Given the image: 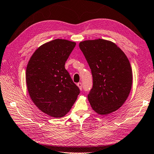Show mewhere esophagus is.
Returning <instances> with one entry per match:
<instances>
[{
	"instance_id": "esophagus-1",
	"label": "esophagus",
	"mask_w": 154,
	"mask_h": 154,
	"mask_svg": "<svg viewBox=\"0 0 154 154\" xmlns=\"http://www.w3.org/2000/svg\"><path fill=\"white\" fill-rule=\"evenodd\" d=\"M77 86L79 88V89H80V90H82V84L81 82H79V83H77Z\"/></svg>"
}]
</instances>
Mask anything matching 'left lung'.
I'll return each instance as SVG.
<instances>
[{"mask_svg": "<svg viewBox=\"0 0 154 154\" xmlns=\"http://www.w3.org/2000/svg\"><path fill=\"white\" fill-rule=\"evenodd\" d=\"M93 77V87L88 99L92 109L108 115L122 106L132 85L128 59L115 43L99 38L81 42Z\"/></svg>", "mask_w": 154, "mask_h": 154, "instance_id": "left-lung-1", "label": "left lung"}]
</instances>
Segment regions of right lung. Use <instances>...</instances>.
I'll use <instances>...</instances> for the list:
<instances>
[{"label":"right lung","instance_id":"right-lung-1","mask_svg":"<svg viewBox=\"0 0 154 154\" xmlns=\"http://www.w3.org/2000/svg\"><path fill=\"white\" fill-rule=\"evenodd\" d=\"M76 43L55 39L33 53L26 68V81L33 103L42 112L60 118L69 112L80 93L64 65Z\"/></svg>","mask_w":154,"mask_h":154}]
</instances>
